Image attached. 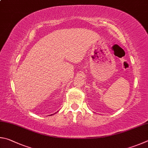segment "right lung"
I'll return each instance as SVG.
<instances>
[{
	"label": "right lung",
	"mask_w": 148,
	"mask_h": 148,
	"mask_svg": "<svg viewBox=\"0 0 148 148\" xmlns=\"http://www.w3.org/2000/svg\"><path fill=\"white\" fill-rule=\"evenodd\" d=\"M52 115H53V114H51V116H52Z\"/></svg>",
	"instance_id": "right-lung-1"
}]
</instances>
